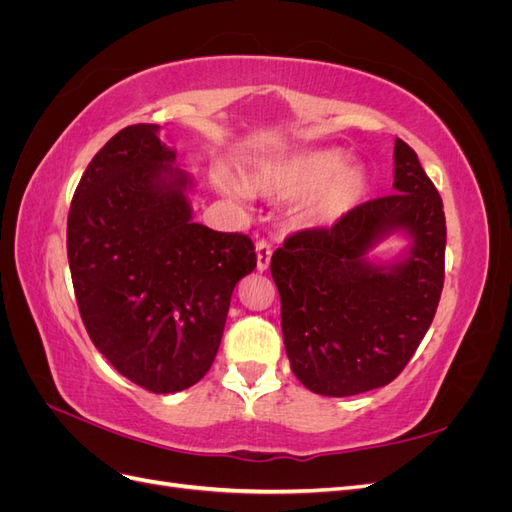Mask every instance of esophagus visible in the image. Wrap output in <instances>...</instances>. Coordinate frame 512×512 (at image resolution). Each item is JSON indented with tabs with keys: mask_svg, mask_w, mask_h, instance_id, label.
Wrapping results in <instances>:
<instances>
[{
	"mask_svg": "<svg viewBox=\"0 0 512 512\" xmlns=\"http://www.w3.org/2000/svg\"><path fill=\"white\" fill-rule=\"evenodd\" d=\"M271 254H273V247H271L267 241H258V243H256V269H258L260 273L269 269Z\"/></svg>",
	"mask_w": 512,
	"mask_h": 512,
	"instance_id": "esophagus-1",
	"label": "esophagus"
}]
</instances>
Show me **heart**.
I'll use <instances>...</instances> for the list:
<instances>
[{
  "label": "heart",
  "instance_id": "obj_1",
  "mask_svg": "<svg viewBox=\"0 0 512 512\" xmlns=\"http://www.w3.org/2000/svg\"><path fill=\"white\" fill-rule=\"evenodd\" d=\"M226 194L241 196L239 183L222 179ZM247 188L265 198H294L309 194L299 209L303 224H329L361 203L369 181L361 166H348L337 149H309L292 156L262 162L247 177Z\"/></svg>",
  "mask_w": 512,
  "mask_h": 512
}]
</instances>
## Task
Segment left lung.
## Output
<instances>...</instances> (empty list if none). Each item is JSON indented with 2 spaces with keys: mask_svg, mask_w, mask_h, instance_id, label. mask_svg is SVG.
Here are the masks:
<instances>
[{
  "mask_svg": "<svg viewBox=\"0 0 512 512\" xmlns=\"http://www.w3.org/2000/svg\"><path fill=\"white\" fill-rule=\"evenodd\" d=\"M395 194L369 200L331 228L290 235L271 258L290 369L305 389L350 397L380 389L408 365L444 286L446 220L436 185L395 138ZM399 231L395 261L368 252Z\"/></svg>",
  "mask_w": 512,
  "mask_h": 512,
  "instance_id": "8db88e82",
  "label": "left lung"
}]
</instances>
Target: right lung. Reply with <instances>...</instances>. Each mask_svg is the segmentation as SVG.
I'll return each mask as SVG.
<instances>
[{
	"instance_id": "right-lung-1",
	"label": "right lung",
	"mask_w": 512,
	"mask_h": 512,
	"mask_svg": "<svg viewBox=\"0 0 512 512\" xmlns=\"http://www.w3.org/2000/svg\"><path fill=\"white\" fill-rule=\"evenodd\" d=\"M158 132L123 128L89 162L68 213V262L91 342L121 376L166 395L213 365L256 252L250 237L192 220L194 181Z\"/></svg>"
}]
</instances>
